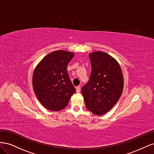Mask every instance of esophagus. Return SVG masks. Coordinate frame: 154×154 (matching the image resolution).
Returning <instances> with one entry per match:
<instances>
[{
    "mask_svg": "<svg viewBox=\"0 0 154 154\" xmlns=\"http://www.w3.org/2000/svg\"><path fill=\"white\" fill-rule=\"evenodd\" d=\"M76 92H77V93L80 92V91H81V89H80V86H77V87H76Z\"/></svg>",
    "mask_w": 154,
    "mask_h": 154,
    "instance_id": "34e87169",
    "label": "esophagus"
}]
</instances>
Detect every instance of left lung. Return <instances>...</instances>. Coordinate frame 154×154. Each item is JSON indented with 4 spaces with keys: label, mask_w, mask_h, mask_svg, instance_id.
Here are the masks:
<instances>
[{
    "label": "left lung",
    "mask_w": 154,
    "mask_h": 154,
    "mask_svg": "<svg viewBox=\"0 0 154 154\" xmlns=\"http://www.w3.org/2000/svg\"><path fill=\"white\" fill-rule=\"evenodd\" d=\"M91 73L89 80L82 88L87 110L95 115H103L115 105L123 89V76L119 64L102 51L89 54Z\"/></svg>",
    "instance_id": "8db88e82"
}]
</instances>
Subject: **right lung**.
I'll return each mask as SVG.
<instances>
[{
	"instance_id": "right-lung-1",
	"label": "right lung",
	"mask_w": 154,
	"mask_h": 154,
	"mask_svg": "<svg viewBox=\"0 0 154 154\" xmlns=\"http://www.w3.org/2000/svg\"><path fill=\"white\" fill-rule=\"evenodd\" d=\"M74 56L69 51H55L45 56L35 69L34 92L40 103L49 110L63 109L76 92L67 72V65Z\"/></svg>"
}]
</instances>
